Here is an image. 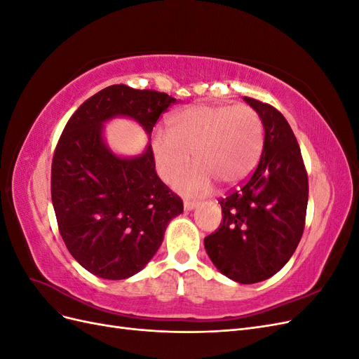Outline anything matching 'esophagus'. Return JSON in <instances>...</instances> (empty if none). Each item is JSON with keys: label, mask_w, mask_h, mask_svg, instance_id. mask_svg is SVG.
Segmentation results:
<instances>
[{"label": "esophagus", "mask_w": 359, "mask_h": 359, "mask_svg": "<svg viewBox=\"0 0 359 359\" xmlns=\"http://www.w3.org/2000/svg\"><path fill=\"white\" fill-rule=\"evenodd\" d=\"M199 205V202H194V201H184V210L186 211H191L196 208V206Z\"/></svg>", "instance_id": "obj_1"}]
</instances>
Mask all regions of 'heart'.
Listing matches in <instances>:
<instances>
[{
    "label": "heart",
    "mask_w": 359,
    "mask_h": 359,
    "mask_svg": "<svg viewBox=\"0 0 359 359\" xmlns=\"http://www.w3.org/2000/svg\"><path fill=\"white\" fill-rule=\"evenodd\" d=\"M168 133L153 136V158L158 175L170 181L190 165L191 170L173 187L193 196L241 184L256 168L264 149V123L247 104H196L178 111L166 123Z\"/></svg>",
    "instance_id": "heart-1"
}]
</instances>
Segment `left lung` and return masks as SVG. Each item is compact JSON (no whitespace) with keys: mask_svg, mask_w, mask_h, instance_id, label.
Segmentation results:
<instances>
[{"mask_svg":"<svg viewBox=\"0 0 359 359\" xmlns=\"http://www.w3.org/2000/svg\"><path fill=\"white\" fill-rule=\"evenodd\" d=\"M265 128L262 156L241 187L219 202L220 227L203 240L215 268L241 285L273 277L295 253L306 224L309 178L286 118L250 97Z\"/></svg>","mask_w":359,"mask_h":359,"instance_id":"left-lung-1","label":"left lung"}]
</instances>
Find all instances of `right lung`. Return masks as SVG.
Listing matches in <instances>:
<instances>
[{"mask_svg": "<svg viewBox=\"0 0 359 359\" xmlns=\"http://www.w3.org/2000/svg\"><path fill=\"white\" fill-rule=\"evenodd\" d=\"M173 103L166 93L111 85L83 102L62 130L52 158V205L70 255L97 277L137 274L184 210L158 178L151 144L142 154L119 157L106 145L103 126L127 116L151 139L158 116Z\"/></svg>", "mask_w": 359, "mask_h": 359, "instance_id": "1", "label": "right lung"}]
</instances>
